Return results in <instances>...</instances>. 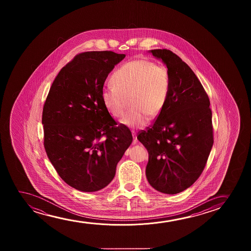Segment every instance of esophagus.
I'll use <instances>...</instances> for the list:
<instances>
[{"label": "esophagus", "mask_w": 251, "mask_h": 251, "mask_svg": "<svg viewBox=\"0 0 251 251\" xmlns=\"http://www.w3.org/2000/svg\"><path fill=\"white\" fill-rule=\"evenodd\" d=\"M132 134H133V138H134V142L137 141V136H136V133L134 131H132Z\"/></svg>", "instance_id": "esophagus-1"}]
</instances>
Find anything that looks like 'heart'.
Segmentation results:
<instances>
[{"instance_id": "obj_1", "label": "heart", "mask_w": 251, "mask_h": 251, "mask_svg": "<svg viewBox=\"0 0 251 251\" xmlns=\"http://www.w3.org/2000/svg\"><path fill=\"white\" fill-rule=\"evenodd\" d=\"M113 86L103 87L101 98L112 117L123 116L127 101L131 110L122 117L121 124L142 127L149 118L159 117L168 102L172 87L169 69L146 59L125 63L111 77Z\"/></svg>"}]
</instances>
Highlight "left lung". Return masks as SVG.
I'll list each match as a JSON object with an SVG mask.
<instances>
[{"instance_id":"obj_1","label":"left lung","mask_w":251,"mask_h":251,"mask_svg":"<svg viewBox=\"0 0 251 251\" xmlns=\"http://www.w3.org/2000/svg\"><path fill=\"white\" fill-rule=\"evenodd\" d=\"M171 74L168 102L137 139L149 154L146 176L159 192L175 195L189 188L205 168L213 144L208 96L192 69L169 50H151Z\"/></svg>"}]
</instances>
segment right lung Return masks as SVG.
Here are the masks:
<instances>
[{
  "label": "right lung",
  "mask_w": 251,
  "mask_h": 251,
  "mask_svg": "<svg viewBox=\"0 0 251 251\" xmlns=\"http://www.w3.org/2000/svg\"><path fill=\"white\" fill-rule=\"evenodd\" d=\"M125 56L113 51L76 55L55 77L45 101V151L61 178L79 191L106 187L133 141L129 128L117 126L101 98L107 76Z\"/></svg>",
  "instance_id": "add662e5"
}]
</instances>
